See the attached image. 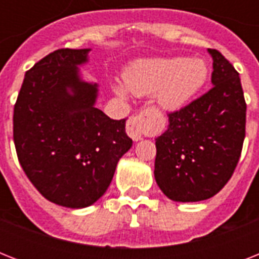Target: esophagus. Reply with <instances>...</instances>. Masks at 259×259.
<instances>
[{"label":"esophagus","instance_id":"esophagus-1","mask_svg":"<svg viewBox=\"0 0 259 259\" xmlns=\"http://www.w3.org/2000/svg\"><path fill=\"white\" fill-rule=\"evenodd\" d=\"M142 122H144V114H140V115H134L129 119L127 122V133L133 141H140L144 137V133H142Z\"/></svg>","mask_w":259,"mask_h":259}]
</instances>
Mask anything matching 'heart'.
Returning <instances> with one entry per match:
<instances>
[{
    "label": "heart",
    "instance_id": "1",
    "mask_svg": "<svg viewBox=\"0 0 259 259\" xmlns=\"http://www.w3.org/2000/svg\"><path fill=\"white\" fill-rule=\"evenodd\" d=\"M209 68L203 59L157 58L134 62L123 74L130 93L145 97L156 94V102L164 111L176 113L193 101L208 80ZM115 93L126 95L121 83L113 86Z\"/></svg>",
    "mask_w": 259,
    "mask_h": 259
}]
</instances>
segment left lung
Returning a JSON list of instances; mask_svg holds the SVG:
<instances>
[{
  "mask_svg": "<svg viewBox=\"0 0 259 259\" xmlns=\"http://www.w3.org/2000/svg\"><path fill=\"white\" fill-rule=\"evenodd\" d=\"M208 54L213 87L169 114L168 129L156 138L154 179L173 201L192 203L217 195L241 157L246 126L241 78L221 52Z\"/></svg>",
  "mask_w": 259,
  "mask_h": 259,
  "instance_id": "obj_1",
  "label": "left lung"
}]
</instances>
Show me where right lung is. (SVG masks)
<instances>
[{"mask_svg":"<svg viewBox=\"0 0 259 259\" xmlns=\"http://www.w3.org/2000/svg\"><path fill=\"white\" fill-rule=\"evenodd\" d=\"M91 48L58 50L25 74L13 113L18 161L47 200L86 208L101 199L133 145L126 119L97 109L98 83L83 78Z\"/></svg>","mask_w":259,"mask_h":259,"instance_id":"obj_1","label":"right lung"}]
</instances>
